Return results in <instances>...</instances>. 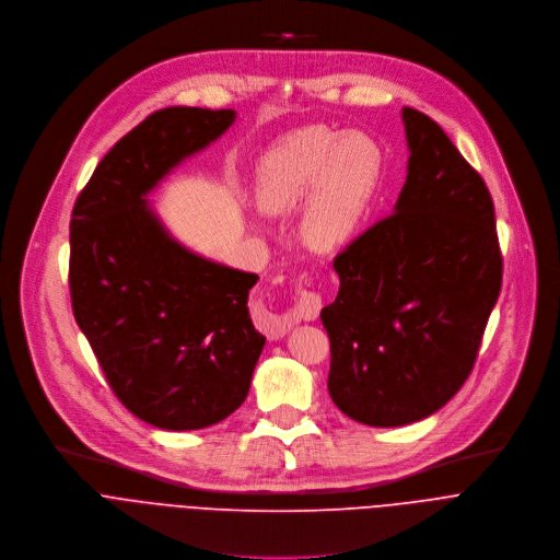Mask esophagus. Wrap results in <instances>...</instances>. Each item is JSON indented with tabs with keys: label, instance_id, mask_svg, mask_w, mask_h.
<instances>
[{
	"label": "esophagus",
	"instance_id": "obj_1",
	"mask_svg": "<svg viewBox=\"0 0 560 560\" xmlns=\"http://www.w3.org/2000/svg\"><path fill=\"white\" fill-rule=\"evenodd\" d=\"M319 308H322L319 293H315V291H300L293 311H289L287 315L280 317L278 332L287 330V326H291V324H295L300 319H315L319 315Z\"/></svg>",
	"mask_w": 560,
	"mask_h": 560
}]
</instances>
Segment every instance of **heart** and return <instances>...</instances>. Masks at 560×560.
Masks as SVG:
<instances>
[{
    "mask_svg": "<svg viewBox=\"0 0 560 560\" xmlns=\"http://www.w3.org/2000/svg\"><path fill=\"white\" fill-rule=\"evenodd\" d=\"M380 145L360 132L304 128L276 143L260 161L256 196L265 211L280 213L300 205L312 187L302 215V234L315 249L347 243L377 189Z\"/></svg>",
    "mask_w": 560,
    "mask_h": 560,
    "instance_id": "obj_1",
    "label": "heart"
}]
</instances>
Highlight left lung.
Returning a JSON list of instances; mask_svg holds the SVG:
<instances>
[{"mask_svg": "<svg viewBox=\"0 0 560 560\" xmlns=\"http://www.w3.org/2000/svg\"><path fill=\"white\" fill-rule=\"evenodd\" d=\"M401 117L410 159L395 211L335 256L340 291L319 313L335 406L377 428L419 421L464 386L503 278L483 178L423 112Z\"/></svg>", "mask_w": 560, "mask_h": 560, "instance_id": "left-lung-1", "label": "left lung"}]
</instances>
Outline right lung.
Returning a JSON list of instances; mask_svg holds the SVG:
<instances>
[{"label":"right lung","instance_id":"add662e5","mask_svg":"<svg viewBox=\"0 0 560 560\" xmlns=\"http://www.w3.org/2000/svg\"><path fill=\"white\" fill-rule=\"evenodd\" d=\"M234 119V109L154 112L103 156L70 218L74 319L112 393L163 430L230 417L267 340L247 306L258 276L187 252L145 202L174 165Z\"/></svg>","mask_w":560,"mask_h":560}]
</instances>
